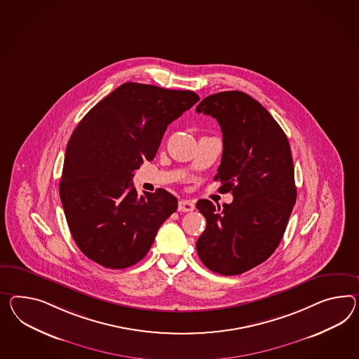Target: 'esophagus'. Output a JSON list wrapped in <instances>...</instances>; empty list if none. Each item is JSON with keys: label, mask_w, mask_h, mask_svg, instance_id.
Returning <instances> with one entry per match:
<instances>
[{"label": "esophagus", "mask_w": 359, "mask_h": 359, "mask_svg": "<svg viewBox=\"0 0 359 359\" xmlns=\"http://www.w3.org/2000/svg\"><path fill=\"white\" fill-rule=\"evenodd\" d=\"M194 210H195V204L191 201L182 199L178 203V211L180 212H191Z\"/></svg>", "instance_id": "34e87169"}]
</instances>
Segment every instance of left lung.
I'll use <instances>...</instances> for the list:
<instances>
[{"label": "left lung", "mask_w": 359, "mask_h": 359, "mask_svg": "<svg viewBox=\"0 0 359 359\" xmlns=\"http://www.w3.org/2000/svg\"><path fill=\"white\" fill-rule=\"evenodd\" d=\"M198 113L216 118L222 157L215 175L230 204L196 203L207 226L196 242L203 264L224 276L241 275L271 257L285 233L297 189L285 133L248 93L225 91L203 99Z\"/></svg>", "instance_id": "1"}]
</instances>
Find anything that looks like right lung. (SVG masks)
I'll return each instance as SVG.
<instances>
[{
    "instance_id": "add662e5",
    "label": "right lung",
    "mask_w": 359,
    "mask_h": 359,
    "mask_svg": "<svg viewBox=\"0 0 359 359\" xmlns=\"http://www.w3.org/2000/svg\"><path fill=\"white\" fill-rule=\"evenodd\" d=\"M199 99L193 91L123 83L78 123L66 147L60 198L86 257L122 269L147 255L178 202L164 189L139 196L134 170L154 160L168 125Z\"/></svg>"
}]
</instances>
